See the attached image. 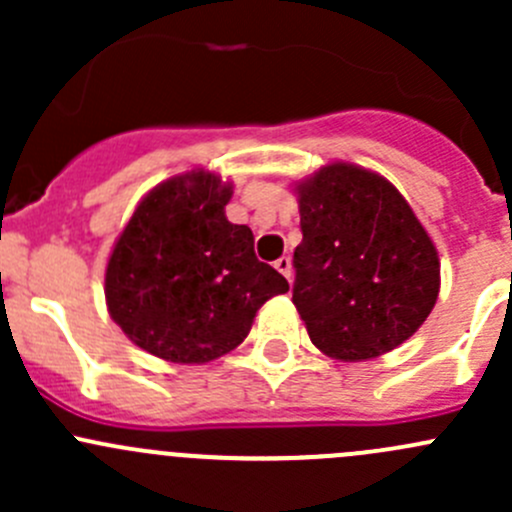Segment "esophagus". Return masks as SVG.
<instances>
[{"label": "esophagus", "mask_w": 512, "mask_h": 512, "mask_svg": "<svg viewBox=\"0 0 512 512\" xmlns=\"http://www.w3.org/2000/svg\"><path fill=\"white\" fill-rule=\"evenodd\" d=\"M275 267L287 277V280L292 277V260H289V257H280V260L275 262Z\"/></svg>", "instance_id": "obj_1"}]
</instances>
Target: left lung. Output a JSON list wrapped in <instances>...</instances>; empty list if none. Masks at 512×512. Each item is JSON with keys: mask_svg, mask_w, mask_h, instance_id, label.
Masks as SVG:
<instances>
[{"mask_svg": "<svg viewBox=\"0 0 512 512\" xmlns=\"http://www.w3.org/2000/svg\"><path fill=\"white\" fill-rule=\"evenodd\" d=\"M297 190L292 302L314 347L364 361L404 344L441 287L438 252L411 205L389 180L349 163L324 165Z\"/></svg>", "mask_w": 512, "mask_h": 512, "instance_id": "8db88e82", "label": "left lung"}]
</instances>
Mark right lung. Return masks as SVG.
<instances>
[{
	"label": "right lung",
	"mask_w": 512,
	"mask_h": 512,
	"mask_svg": "<svg viewBox=\"0 0 512 512\" xmlns=\"http://www.w3.org/2000/svg\"><path fill=\"white\" fill-rule=\"evenodd\" d=\"M232 185L190 170L138 203L106 267L111 319L136 347L205 364L250 334L257 309L289 285L255 257L247 225L225 218Z\"/></svg>",
	"instance_id": "obj_1"
}]
</instances>
